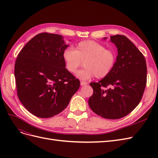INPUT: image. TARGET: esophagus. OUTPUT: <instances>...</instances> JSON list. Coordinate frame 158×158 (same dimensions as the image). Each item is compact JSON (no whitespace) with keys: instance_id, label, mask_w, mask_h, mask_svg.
Listing matches in <instances>:
<instances>
[{"instance_id":"34e87169","label":"esophagus","mask_w":158,"mask_h":158,"mask_svg":"<svg viewBox=\"0 0 158 158\" xmlns=\"http://www.w3.org/2000/svg\"><path fill=\"white\" fill-rule=\"evenodd\" d=\"M88 83L85 82H83V81H82V82H80V85H82V86H83V85H86Z\"/></svg>"}]
</instances>
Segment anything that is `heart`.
<instances>
[{"instance_id": "heart-1", "label": "heart", "mask_w": 158, "mask_h": 158, "mask_svg": "<svg viewBox=\"0 0 158 158\" xmlns=\"http://www.w3.org/2000/svg\"><path fill=\"white\" fill-rule=\"evenodd\" d=\"M63 59L66 70L72 74L77 71L83 62L84 68L78 71L76 76L82 80H88L95 76L103 78L109 75L115 65L117 54L101 44L88 40L78 43L74 50L64 49Z\"/></svg>"}]
</instances>
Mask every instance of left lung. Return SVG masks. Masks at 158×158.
<instances>
[{
	"mask_svg": "<svg viewBox=\"0 0 158 158\" xmlns=\"http://www.w3.org/2000/svg\"><path fill=\"white\" fill-rule=\"evenodd\" d=\"M110 37L117 48L116 63L107 77L89 84L94 93L88 104L99 116L118 119L127 115L139 104L146 85L147 66L144 55L127 37Z\"/></svg>",
	"mask_w": 158,
	"mask_h": 158,
	"instance_id": "left-lung-1",
	"label": "left lung"
}]
</instances>
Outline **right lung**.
Returning <instances> with one entry per match:
<instances>
[{
    "mask_svg": "<svg viewBox=\"0 0 158 158\" xmlns=\"http://www.w3.org/2000/svg\"><path fill=\"white\" fill-rule=\"evenodd\" d=\"M68 47L61 35L41 33L19 52L14 66L17 94L33 115L49 118L60 113L79 89V80L63 59Z\"/></svg>",
    "mask_w": 158,
    "mask_h": 158,
    "instance_id": "obj_1",
    "label": "right lung"
}]
</instances>
